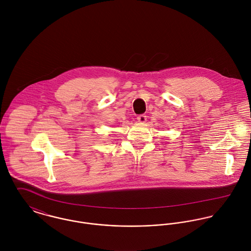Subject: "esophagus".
Instances as JSON below:
<instances>
[{"label":"esophagus","instance_id":"34e87169","mask_svg":"<svg viewBox=\"0 0 251 251\" xmlns=\"http://www.w3.org/2000/svg\"><path fill=\"white\" fill-rule=\"evenodd\" d=\"M137 120H138L139 123L144 124V123L147 121V116H146V115H139V116L137 117Z\"/></svg>","mask_w":251,"mask_h":251}]
</instances>
